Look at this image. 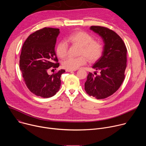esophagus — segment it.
I'll use <instances>...</instances> for the list:
<instances>
[{"label":"esophagus","mask_w":146,"mask_h":146,"mask_svg":"<svg viewBox=\"0 0 146 146\" xmlns=\"http://www.w3.org/2000/svg\"><path fill=\"white\" fill-rule=\"evenodd\" d=\"M76 70H69V69H66V72H74L76 71Z\"/></svg>","instance_id":"34e87169"}]
</instances>
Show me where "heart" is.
Listing matches in <instances>:
<instances>
[{"label": "heart", "mask_w": 146, "mask_h": 146, "mask_svg": "<svg viewBox=\"0 0 146 146\" xmlns=\"http://www.w3.org/2000/svg\"><path fill=\"white\" fill-rule=\"evenodd\" d=\"M66 41L72 44L81 47L78 58L69 57L62 62V66L66 69L76 70L81 66L86 64L87 59L90 62L97 61L102 55L103 47L99 41L94 40V37L87 32L78 31L70 34ZM68 52V45L65 41L59 42L56 47L57 56L65 58Z\"/></svg>", "instance_id": "1"}]
</instances>
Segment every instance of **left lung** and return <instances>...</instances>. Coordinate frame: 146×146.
<instances>
[{"label":"left lung","mask_w":146,"mask_h":146,"mask_svg":"<svg viewBox=\"0 0 146 146\" xmlns=\"http://www.w3.org/2000/svg\"><path fill=\"white\" fill-rule=\"evenodd\" d=\"M90 29L101 36L105 45L102 56L92 66L100 74L95 76L89 73L85 90L97 99H105L115 92L123 81L127 49L122 38L113 31L99 26H91Z\"/></svg>","instance_id":"8db88e82"}]
</instances>
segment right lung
Returning <instances> with one entry per match:
<instances>
[{"mask_svg": "<svg viewBox=\"0 0 146 146\" xmlns=\"http://www.w3.org/2000/svg\"><path fill=\"white\" fill-rule=\"evenodd\" d=\"M59 33L56 28L41 29L30 35L22 47L19 68L28 88L36 96L50 98L60 88V76L65 70L48 74L49 70L59 66L55 51Z\"/></svg>", "mask_w": 146, "mask_h": 146, "instance_id": "right-lung-1", "label": "right lung"}]
</instances>
